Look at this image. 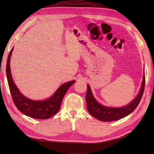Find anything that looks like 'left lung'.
I'll return each mask as SVG.
<instances>
[{
	"label": "left lung",
	"mask_w": 154,
	"mask_h": 154,
	"mask_svg": "<svg viewBox=\"0 0 154 154\" xmlns=\"http://www.w3.org/2000/svg\"><path fill=\"white\" fill-rule=\"evenodd\" d=\"M145 87V75H143L142 87L138 95L131 103L127 106L120 108H112L103 106L99 103L94 99L91 88L87 85V91L86 94V102L87 110L89 112L98 120L103 122L118 120L122 119L130 113H132L138 106L141 100Z\"/></svg>",
	"instance_id": "1"
}]
</instances>
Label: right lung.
I'll return each instance as SVG.
<instances>
[{
    "mask_svg": "<svg viewBox=\"0 0 154 154\" xmlns=\"http://www.w3.org/2000/svg\"><path fill=\"white\" fill-rule=\"evenodd\" d=\"M12 50L13 48L10 51L8 56L6 71L10 91L16 108L22 113L33 119H48L55 115L60 109L61 101L65 93L69 88L75 82V81H71L61 85L53 95L48 99L44 100H33L29 99L20 92L12 79L11 66H10Z\"/></svg>",
    "mask_w": 154,
    "mask_h": 154,
    "instance_id": "right-lung-1",
    "label": "right lung"
}]
</instances>
